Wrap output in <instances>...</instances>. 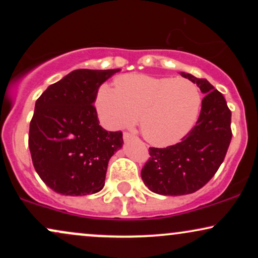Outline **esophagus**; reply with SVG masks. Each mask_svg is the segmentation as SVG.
<instances>
[{
	"label": "esophagus",
	"instance_id": "34e87169",
	"mask_svg": "<svg viewBox=\"0 0 258 258\" xmlns=\"http://www.w3.org/2000/svg\"><path fill=\"white\" fill-rule=\"evenodd\" d=\"M131 138H133V135H131V133L128 132H123V139H125V141H128V139Z\"/></svg>",
	"mask_w": 258,
	"mask_h": 258
}]
</instances>
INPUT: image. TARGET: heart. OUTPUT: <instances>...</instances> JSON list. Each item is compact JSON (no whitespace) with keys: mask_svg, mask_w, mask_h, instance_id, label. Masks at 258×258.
<instances>
[{"mask_svg":"<svg viewBox=\"0 0 258 258\" xmlns=\"http://www.w3.org/2000/svg\"><path fill=\"white\" fill-rule=\"evenodd\" d=\"M200 90L186 79L155 78L130 74L104 84L97 93V108L103 122L117 130L133 125L148 143L167 147L178 143L193 128L201 109Z\"/></svg>","mask_w":258,"mask_h":258,"instance_id":"b5f03b06","label":"heart"}]
</instances>
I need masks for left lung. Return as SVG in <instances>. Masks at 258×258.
<instances>
[{"instance_id": "1", "label": "left lung", "mask_w": 258, "mask_h": 258, "mask_svg": "<svg viewBox=\"0 0 258 258\" xmlns=\"http://www.w3.org/2000/svg\"><path fill=\"white\" fill-rule=\"evenodd\" d=\"M180 75L197 84L205 97L197 125L179 143L149 148L150 158L141 176L149 190L160 195L177 197L203 188L220 168L232 139V112L223 94L206 79Z\"/></svg>"}]
</instances>
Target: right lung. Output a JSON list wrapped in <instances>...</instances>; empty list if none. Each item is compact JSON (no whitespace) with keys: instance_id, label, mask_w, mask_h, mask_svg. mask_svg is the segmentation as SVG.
I'll return each mask as SVG.
<instances>
[{"instance_id":"1","label":"right lung","mask_w":258,"mask_h":258,"mask_svg":"<svg viewBox=\"0 0 258 258\" xmlns=\"http://www.w3.org/2000/svg\"><path fill=\"white\" fill-rule=\"evenodd\" d=\"M120 70H74L36 100L29 149L37 174L55 193L79 197L104 186L109 160L123 139L99 125L93 104L100 85Z\"/></svg>"}]
</instances>
